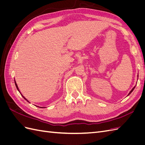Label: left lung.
<instances>
[{
    "mask_svg": "<svg viewBox=\"0 0 145 145\" xmlns=\"http://www.w3.org/2000/svg\"><path fill=\"white\" fill-rule=\"evenodd\" d=\"M137 77H138V76H137ZM135 86H136V85H135ZM135 86H134V87L132 89H131V91L129 92V94H128V95H129V94H131V93H132V92L133 91V90H134V88H135Z\"/></svg>",
    "mask_w": 145,
    "mask_h": 145,
    "instance_id": "left-lung-1",
    "label": "left lung"
}]
</instances>
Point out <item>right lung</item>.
Segmentation results:
<instances>
[{"mask_svg": "<svg viewBox=\"0 0 145 145\" xmlns=\"http://www.w3.org/2000/svg\"><path fill=\"white\" fill-rule=\"evenodd\" d=\"M14 82H15V85H16V88H17V90H18V91H19V93H20V91H19V88H18V86H17V83H16V82L15 80H14ZM20 94H21V93H20ZM21 95H22V94H21ZM22 97H24V99H25L26 100H27V102H29V101H28V100H27V99H26V98H25V97H24V96H23V95H22Z\"/></svg>", "mask_w": 145, "mask_h": 145, "instance_id": "add662e5", "label": "right lung"}]
</instances>
